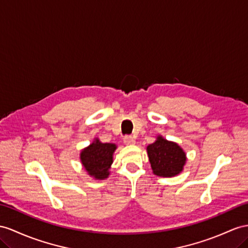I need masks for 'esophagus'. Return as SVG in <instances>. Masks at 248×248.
Here are the masks:
<instances>
[{"mask_svg":"<svg viewBox=\"0 0 248 248\" xmlns=\"http://www.w3.org/2000/svg\"><path fill=\"white\" fill-rule=\"evenodd\" d=\"M124 143L125 144H135V139H134V137H132V136H124Z\"/></svg>","mask_w":248,"mask_h":248,"instance_id":"1","label":"esophagus"}]
</instances>
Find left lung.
Listing matches in <instances>:
<instances>
[{
	"instance_id": "8db88e82",
	"label": "left lung",
	"mask_w": 248,
	"mask_h": 248,
	"mask_svg": "<svg viewBox=\"0 0 248 248\" xmlns=\"http://www.w3.org/2000/svg\"><path fill=\"white\" fill-rule=\"evenodd\" d=\"M149 160L153 174L159 177L179 175L186 163V154L180 145L158 135L156 140L147 147Z\"/></svg>"
}]
</instances>
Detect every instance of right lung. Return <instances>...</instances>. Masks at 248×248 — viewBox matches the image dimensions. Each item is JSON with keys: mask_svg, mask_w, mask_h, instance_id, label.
Instances as JSON below:
<instances>
[{"mask_svg": "<svg viewBox=\"0 0 248 248\" xmlns=\"http://www.w3.org/2000/svg\"><path fill=\"white\" fill-rule=\"evenodd\" d=\"M115 143L101 142L96 137L92 143L80 151L79 159L87 174L96 180L107 179L110 175L113 155L116 151Z\"/></svg>", "mask_w": 248, "mask_h": 248, "instance_id": "obj_1", "label": "right lung"}]
</instances>
